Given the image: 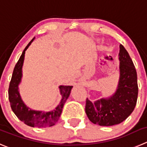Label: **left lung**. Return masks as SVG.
Here are the masks:
<instances>
[{"label":"left lung","instance_id":"obj_1","mask_svg":"<svg viewBox=\"0 0 147 147\" xmlns=\"http://www.w3.org/2000/svg\"><path fill=\"white\" fill-rule=\"evenodd\" d=\"M118 57L120 78L115 92L94 102L86 100V115L90 122L98 125L120 124L132 113L136 105L138 91L136 70L123 45H120Z\"/></svg>","mask_w":147,"mask_h":147}]
</instances>
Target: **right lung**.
Returning a JSON list of instances; mask_svg holds the SVG:
<instances>
[{
	"label": "right lung",
	"mask_w": 147,
	"mask_h": 147,
	"mask_svg": "<svg viewBox=\"0 0 147 147\" xmlns=\"http://www.w3.org/2000/svg\"><path fill=\"white\" fill-rule=\"evenodd\" d=\"M34 39L35 38L26 46L20 59L15 65L11 80L9 84V99L13 113L16 115L18 118L26 125L31 127H51L54 125L59 119L64 103L69 96L72 86H59V88L60 94L61 95V101L57 107L50 112L34 110L28 107L24 104L19 91V85L21 83L22 78V66L24 63L25 51Z\"/></svg>",
	"instance_id": "obj_1"
}]
</instances>
